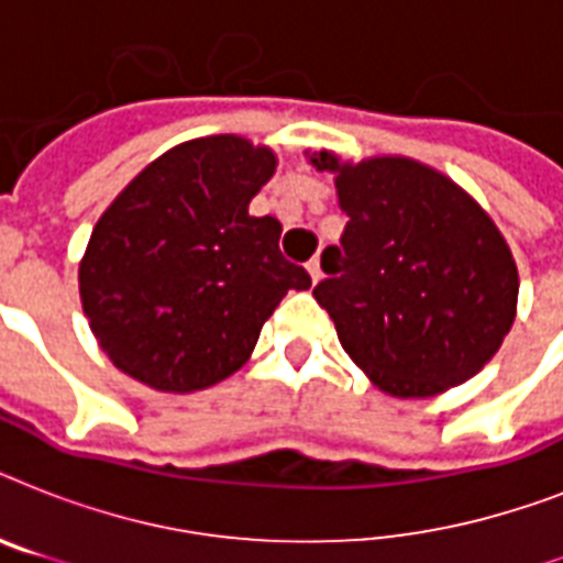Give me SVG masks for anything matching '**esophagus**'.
I'll return each instance as SVG.
<instances>
[{"label":"esophagus","mask_w":563,"mask_h":563,"mask_svg":"<svg viewBox=\"0 0 563 563\" xmlns=\"http://www.w3.org/2000/svg\"><path fill=\"white\" fill-rule=\"evenodd\" d=\"M307 272H309V277H312V283L321 280V260H318V256H312V260H309Z\"/></svg>","instance_id":"34e87169"}]
</instances>
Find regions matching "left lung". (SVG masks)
<instances>
[{
    "label": "left lung",
    "instance_id": "8db88e82",
    "mask_svg": "<svg viewBox=\"0 0 563 563\" xmlns=\"http://www.w3.org/2000/svg\"><path fill=\"white\" fill-rule=\"evenodd\" d=\"M309 161L335 172L347 212L312 291L347 356L394 397H432L479 374L515 324L520 289L488 212L409 157Z\"/></svg>",
    "mask_w": 563,
    "mask_h": 563
}]
</instances>
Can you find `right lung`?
Here are the masks:
<instances>
[{
  "mask_svg": "<svg viewBox=\"0 0 563 563\" xmlns=\"http://www.w3.org/2000/svg\"><path fill=\"white\" fill-rule=\"evenodd\" d=\"M272 148L233 134L175 145L92 228L78 268L84 316L110 362L157 391L210 388L239 371L303 265L280 221L247 203L272 180Z\"/></svg>",
  "mask_w": 563,
  "mask_h": 563,
  "instance_id": "obj_1",
  "label": "right lung"
}]
</instances>
